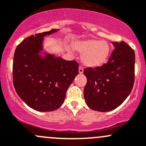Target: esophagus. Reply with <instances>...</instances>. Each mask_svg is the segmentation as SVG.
Instances as JSON below:
<instances>
[{"instance_id":"esophagus-1","label":"esophagus","mask_w":146,"mask_h":146,"mask_svg":"<svg viewBox=\"0 0 146 146\" xmlns=\"http://www.w3.org/2000/svg\"><path fill=\"white\" fill-rule=\"evenodd\" d=\"M83 70H84V69L82 66L79 67V73H83Z\"/></svg>"}]
</instances>
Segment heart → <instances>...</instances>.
Instances as JSON below:
<instances>
[{
  "label": "heart",
  "mask_w": 146,
  "mask_h": 146,
  "mask_svg": "<svg viewBox=\"0 0 146 146\" xmlns=\"http://www.w3.org/2000/svg\"><path fill=\"white\" fill-rule=\"evenodd\" d=\"M73 47L82 54L81 59L87 67L98 68L102 66L109 59L111 47L108 42L96 39L76 41Z\"/></svg>",
  "instance_id": "1"
}]
</instances>
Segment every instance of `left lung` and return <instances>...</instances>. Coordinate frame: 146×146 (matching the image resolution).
I'll return each mask as SVG.
<instances>
[{
	"label": "left lung",
	"mask_w": 146,
	"mask_h": 146,
	"mask_svg": "<svg viewBox=\"0 0 146 146\" xmlns=\"http://www.w3.org/2000/svg\"><path fill=\"white\" fill-rule=\"evenodd\" d=\"M115 50L107 64L87 68L84 89L86 104L91 109L107 112L115 109L127 98L134 82V51L125 42H112Z\"/></svg>",
	"instance_id": "left-lung-1"
}]
</instances>
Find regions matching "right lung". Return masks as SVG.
Listing matches in <instances>:
<instances>
[{"mask_svg":"<svg viewBox=\"0 0 146 146\" xmlns=\"http://www.w3.org/2000/svg\"><path fill=\"white\" fill-rule=\"evenodd\" d=\"M32 35L15 50L12 66L13 85L17 93L29 107L40 112L59 108L65 100L66 91L78 74L79 64L54 54L45 53L44 37L58 31Z\"/></svg>","mask_w":146,"mask_h":146,"instance_id":"1","label":"right lung"}]
</instances>
